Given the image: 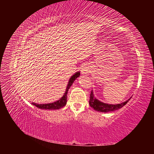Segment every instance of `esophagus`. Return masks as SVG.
I'll use <instances>...</instances> for the list:
<instances>
[{
    "label": "esophagus",
    "mask_w": 154,
    "mask_h": 154,
    "mask_svg": "<svg viewBox=\"0 0 154 154\" xmlns=\"http://www.w3.org/2000/svg\"><path fill=\"white\" fill-rule=\"evenodd\" d=\"M90 72V69L87 66H84L82 68V74L83 75H86Z\"/></svg>",
    "instance_id": "34e87169"
}]
</instances>
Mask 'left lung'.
<instances>
[{"mask_svg":"<svg viewBox=\"0 0 154 154\" xmlns=\"http://www.w3.org/2000/svg\"><path fill=\"white\" fill-rule=\"evenodd\" d=\"M131 97H130L128 100L125 101V102H123L122 103L115 104V105L109 104V103H103V102L97 100L96 97H94V93H93V91H92L91 93V96H90L89 105L92 108L94 109V110H95L96 111L101 112H113L122 108L123 106H125L128 103V101L130 100Z\"/></svg>","mask_w":154,"mask_h":154,"instance_id":"1","label":"left lung"}]
</instances>
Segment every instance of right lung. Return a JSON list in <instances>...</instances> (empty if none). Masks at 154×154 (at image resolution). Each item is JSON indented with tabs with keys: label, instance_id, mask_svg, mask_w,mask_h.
<instances>
[{
	"label": "right lung",
	"instance_id": "1",
	"mask_svg": "<svg viewBox=\"0 0 154 154\" xmlns=\"http://www.w3.org/2000/svg\"><path fill=\"white\" fill-rule=\"evenodd\" d=\"M80 72L78 71V72L74 73L73 75L71 78H70L64 94L60 100L56 101L54 102H53V103H51L38 104V103H32V102H31V103L32 105H35V106L38 107V108H39L40 109H44V110H58L62 108V107H63L67 103V92H68L69 88L71 87V86L72 85L74 82L75 81V80L78 77L80 76Z\"/></svg>",
	"mask_w": 154,
	"mask_h": 154
}]
</instances>
